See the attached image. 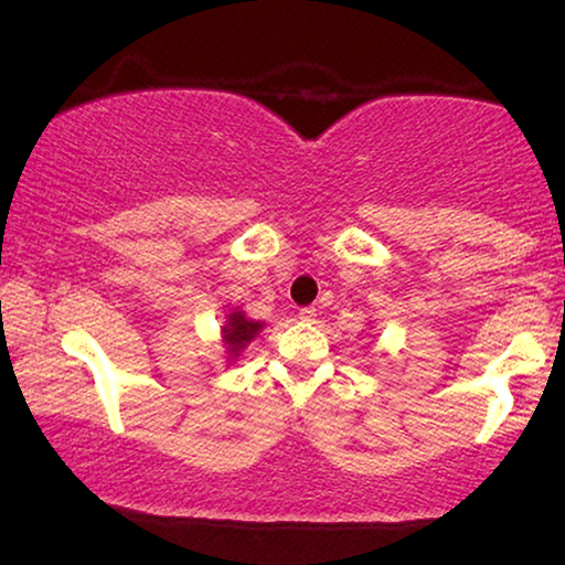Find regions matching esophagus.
I'll return each instance as SVG.
<instances>
[{"label":"esophagus","instance_id":"34e87169","mask_svg":"<svg viewBox=\"0 0 565 565\" xmlns=\"http://www.w3.org/2000/svg\"><path fill=\"white\" fill-rule=\"evenodd\" d=\"M298 318H300V321H306V323H313L316 321V308H300Z\"/></svg>","mask_w":565,"mask_h":565}]
</instances>
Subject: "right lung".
<instances>
[{
	"instance_id": "right-lung-1",
	"label": "right lung",
	"mask_w": 565,
	"mask_h": 565,
	"mask_svg": "<svg viewBox=\"0 0 565 565\" xmlns=\"http://www.w3.org/2000/svg\"><path fill=\"white\" fill-rule=\"evenodd\" d=\"M265 323L259 321H249L247 316L242 313V310H232V313L226 316V323L222 326V333H224V343L228 349V354L232 359H236L242 354L244 349H247V343L257 337L259 331H263Z\"/></svg>"
}]
</instances>
